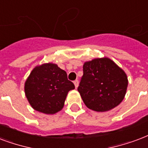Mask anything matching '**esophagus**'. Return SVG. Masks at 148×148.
I'll return each instance as SVG.
<instances>
[{
    "label": "esophagus",
    "mask_w": 148,
    "mask_h": 148,
    "mask_svg": "<svg viewBox=\"0 0 148 148\" xmlns=\"http://www.w3.org/2000/svg\"><path fill=\"white\" fill-rule=\"evenodd\" d=\"M74 85H75V88H77L78 87V84H79L78 80H75V81L74 82Z\"/></svg>",
    "instance_id": "esophagus-1"
}]
</instances>
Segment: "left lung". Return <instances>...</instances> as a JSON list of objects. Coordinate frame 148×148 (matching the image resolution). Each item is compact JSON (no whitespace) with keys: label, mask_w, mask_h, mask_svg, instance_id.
<instances>
[{"label":"left lung","mask_w":148,"mask_h":148,"mask_svg":"<svg viewBox=\"0 0 148 148\" xmlns=\"http://www.w3.org/2000/svg\"><path fill=\"white\" fill-rule=\"evenodd\" d=\"M127 84V74L112 60L95 59L84 63L77 91L88 108L106 112L123 101Z\"/></svg>","instance_id":"8db88e82"}]
</instances>
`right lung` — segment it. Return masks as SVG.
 <instances>
[{"label": "right lung", "mask_w": 148, "mask_h": 148, "mask_svg": "<svg viewBox=\"0 0 148 148\" xmlns=\"http://www.w3.org/2000/svg\"><path fill=\"white\" fill-rule=\"evenodd\" d=\"M74 88L65 71L56 64H45L32 70L25 82V92L34 109L54 114L61 110L66 95Z\"/></svg>", "instance_id": "right-lung-1"}]
</instances>
